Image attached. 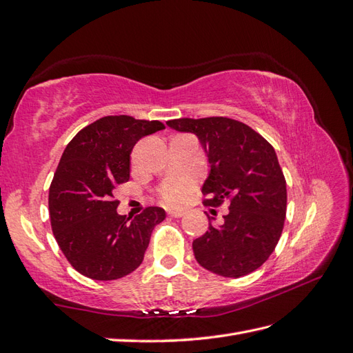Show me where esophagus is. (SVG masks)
Returning <instances> with one entry per match:
<instances>
[{
    "instance_id": "esophagus-1",
    "label": "esophagus",
    "mask_w": 353,
    "mask_h": 353,
    "mask_svg": "<svg viewBox=\"0 0 353 353\" xmlns=\"http://www.w3.org/2000/svg\"><path fill=\"white\" fill-rule=\"evenodd\" d=\"M168 215L173 216V218H182L185 215V212L183 210H170Z\"/></svg>"
}]
</instances>
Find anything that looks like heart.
<instances>
[{
	"label": "heart",
	"instance_id": "1",
	"mask_svg": "<svg viewBox=\"0 0 353 353\" xmlns=\"http://www.w3.org/2000/svg\"><path fill=\"white\" fill-rule=\"evenodd\" d=\"M192 180L183 179V180H171V182L165 183L159 191L161 200L168 204V206H177V204H182L188 194L192 190Z\"/></svg>",
	"mask_w": 353,
	"mask_h": 353
}]
</instances>
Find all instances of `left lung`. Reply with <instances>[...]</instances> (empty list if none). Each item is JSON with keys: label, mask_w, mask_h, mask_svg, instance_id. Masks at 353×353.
Segmentation results:
<instances>
[{"label": "left lung", "mask_w": 353, "mask_h": 353, "mask_svg": "<svg viewBox=\"0 0 353 353\" xmlns=\"http://www.w3.org/2000/svg\"><path fill=\"white\" fill-rule=\"evenodd\" d=\"M167 125L194 134L208 157L201 192L206 206L228 203L224 224L192 242L195 260L216 275L239 278L274 252L284 227L288 190L274 147L242 121L227 117L177 119Z\"/></svg>", "instance_id": "left-lung-1"}]
</instances>
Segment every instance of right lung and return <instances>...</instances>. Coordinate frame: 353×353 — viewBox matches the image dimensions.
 I'll return each instance as SVG.
<instances>
[{"instance_id":"right-lung-1","label":"right lung","mask_w":353,"mask_h":353,"mask_svg":"<svg viewBox=\"0 0 353 353\" xmlns=\"http://www.w3.org/2000/svg\"><path fill=\"white\" fill-rule=\"evenodd\" d=\"M165 129L158 120L106 116L81 129L65 147L49 186V216L65 259L92 280L111 281L143 263L162 208L117 214V185L129 180L130 152L143 137Z\"/></svg>"}]
</instances>
